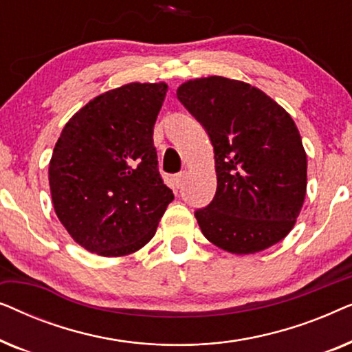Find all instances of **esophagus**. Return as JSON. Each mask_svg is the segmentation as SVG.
Returning <instances> with one entry per match:
<instances>
[{
  "label": "esophagus",
  "instance_id": "esophagus-1",
  "mask_svg": "<svg viewBox=\"0 0 352 352\" xmlns=\"http://www.w3.org/2000/svg\"><path fill=\"white\" fill-rule=\"evenodd\" d=\"M184 179H186V173L184 171L179 173V175H176L175 177H173V182H175L176 189H181V186H182V182H184Z\"/></svg>",
  "mask_w": 352,
  "mask_h": 352
}]
</instances>
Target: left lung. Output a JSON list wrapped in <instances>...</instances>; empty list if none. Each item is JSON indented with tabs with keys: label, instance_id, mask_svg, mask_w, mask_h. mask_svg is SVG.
Instances as JSON below:
<instances>
[{
	"label": "left lung",
	"instance_id": "left-lung-1",
	"mask_svg": "<svg viewBox=\"0 0 352 352\" xmlns=\"http://www.w3.org/2000/svg\"><path fill=\"white\" fill-rule=\"evenodd\" d=\"M176 96L213 144L216 195L195 211L205 237L232 254L285 239L307 186L306 151L290 113L256 86L218 75L187 80Z\"/></svg>",
	"mask_w": 352,
	"mask_h": 352
}]
</instances>
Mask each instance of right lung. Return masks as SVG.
Returning <instances> with one entry per match:
<instances>
[{
	"label": "right lung",
	"instance_id": "1",
	"mask_svg": "<svg viewBox=\"0 0 352 352\" xmlns=\"http://www.w3.org/2000/svg\"><path fill=\"white\" fill-rule=\"evenodd\" d=\"M168 85L105 91L65 123L50 162L52 205L70 237L99 256L151 242L175 195L157 170L153 124Z\"/></svg>",
	"mask_w": 352,
	"mask_h": 352
}]
</instances>
